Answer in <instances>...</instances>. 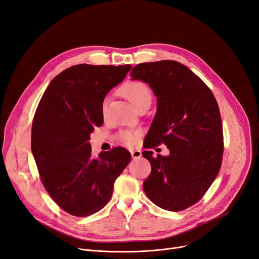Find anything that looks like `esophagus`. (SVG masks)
I'll list each match as a JSON object with an SVG mask.
<instances>
[{
    "label": "esophagus",
    "instance_id": "obj_1",
    "mask_svg": "<svg viewBox=\"0 0 259 259\" xmlns=\"http://www.w3.org/2000/svg\"><path fill=\"white\" fill-rule=\"evenodd\" d=\"M131 156H132V158H140L142 156V152H141V150H132Z\"/></svg>",
    "mask_w": 259,
    "mask_h": 259
}]
</instances>
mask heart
Wrapping results in <instances>:
<instances>
[{
    "label": "heart",
    "mask_w": 259,
    "mask_h": 259,
    "mask_svg": "<svg viewBox=\"0 0 259 259\" xmlns=\"http://www.w3.org/2000/svg\"><path fill=\"white\" fill-rule=\"evenodd\" d=\"M121 93L125 95V98L137 109L140 105L151 102V92L146 84L143 81H130L125 84L121 88ZM106 111L105 105L103 106V113ZM139 138V131L135 130H124L118 134V140L127 146H133L137 144Z\"/></svg>",
    "instance_id": "obj_1"
}]
</instances>
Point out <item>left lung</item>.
<instances>
[{
	"label": "left lung",
	"mask_w": 259,
	"mask_h": 259,
	"mask_svg": "<svg viewBox=\"0 0 259 259\" xmlns=\"http://www.w3.org/2000/svg\"><path fill=\"white\" fill-rule=\"evenodd\" d=\"M130 76L147 83L157 99V111L145 148L165 144L168 156L143 155L151 173L143 187L161 209L178 212L196 203L222 166L223 125L219 105L208 86L188 67L175 61L142 63Z\"/></svg>",
	"instance_id": "obj_1"
}]
</instances>
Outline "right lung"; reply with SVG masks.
Segmentation results:
<instances>
[{
	"label": "right lung",
	"mask_w": 259,
	"mask_h": 259,
	"mask_svg": "<svg viewBox=\"0 0 259 259\" xmlns=\"http://www.w3.org/2000/svg\"><path fill=\"white\" fill-rule=\"evenodd\" d=\"M131 65L79 64L62 71L40 99L31 130V151L45 189L71 215L103 209L131 159L124 148L93 157L90 134L103 125V102Z\"/></svg>",
	"instance_id": "obj_1"
}]
</instances>
